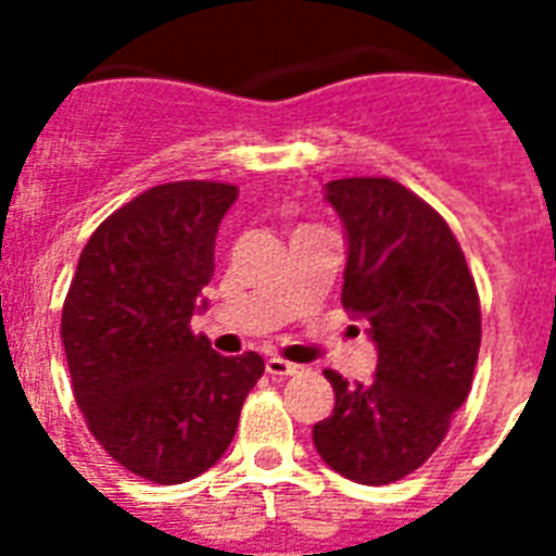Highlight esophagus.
Returning a JSON list of instances; mask_svg holds the SVG:
<instances>
[{"instance_id":"esophagus-1","label":"esophagus","mask_w":556,"mask_h":556,"mask_svg":"<svg viewBox=\"0 0 556 556\" xmlns=\"http://www.w3.org/2000/svg\"><path fill=\"white\" fill-rule=\"evenodd\" d=\"M265 369H268L270 378H288V375H296V371H300V366L288 364V361H282V357H268Z\"/></svg>"}]
</instances>
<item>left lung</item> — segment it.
<instances>
[{
  "label": "left lung",
  "mask_w": 556,
  "mask_h": 556,
  "mask_svg": "<svg viewBox=\"0 0 556 556\" xmlns=\"http://www.w3.org/2000/svg\"><path fill=\"white\" fill-rule=\"evenodd\" d=\"M326 201L346 227L343 308L369 323V383L323 375L334 409L314 424L323 462L361 484H389L435 453L467 401L482 343L473 274L447 222L392 178H338Z\"/></svg>",
  "instance_id": "1"
}]
</instances>
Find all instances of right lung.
I'll return each instance as SVG.
<instances>
[{"instance_id":"right-lung-1","label":"right lung","mask_w":556,"mask_h":556,"mask_svg":"<svg viewBox=\"0 0 556 556\" xmlns=\"http://www.w3.org/2000/svg\"><path fill=\"white\" fill-rule=\"evenodd\" d=\"M236 195L218 181L150 187L91 233L65 294L74 401L109 456L155 484L216 465L265 371L256 352L218 355L190 329Z\"/></svg>"}]
</instances>
